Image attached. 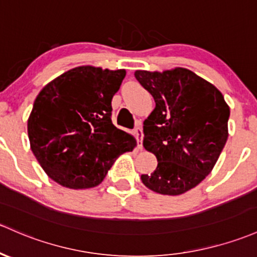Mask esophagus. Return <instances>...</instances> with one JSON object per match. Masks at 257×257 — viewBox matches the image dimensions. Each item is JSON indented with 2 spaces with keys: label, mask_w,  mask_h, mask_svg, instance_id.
Segmentation results:
<instances>
[{
  "label": "esophagus",
  "mask_w": 257,
  "mask_h": 257,
  "mask_svg": "<svg viewBox=\"0 0 257 257\" xmlns=\"http://www.w3.org/2000/svg\"><path fill=\"white\" fill-rule=\"evenodd\" d=\"M134 134H135V136H136L137 146H139L140 150H142V140H143V131H142V128H141L140 126H139V127L135 128Z\"/></svg>",
  "instance_id": "1"
}]
</instances>
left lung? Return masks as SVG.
Returning <instances> with one entry per match:
<instances>
[{
	"mask_svg": "<svg viewBox=\"0 0 257 257\" xmlns=\"http://www.w3.org/2000/svg\"><path fill=\"white\" fill-rule=\"evenodd\" d=\"M156 107L143 122V147L158 165L141 180L152 191L178 196L212 172L228 139L230 110L213 84L183 67L136 71Z\"/></svg>",
	"mask_w": 257,
	"mask_h": 257,
	"instance_id": "1",
	"label": "left lung"
}]
</instances>
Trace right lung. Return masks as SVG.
I'll use <instances>...</instances> for the list:
<instances>
[{
  "label": "right lung",
  "mask_w": 257,
  "mask_h": 257,
  "mask_svg": "<svg viewBox=\"0 0 257 257\" xmlns=\"http://www.w3.org/2000/svg\"><path fill=\"white\" fill-rule=\"evenodd\" d=\"M125 76V70L79 66L38 94L28 118L30 148L61 186H98L117 157L136 147L134 136L111 121L112 96Z\"/></svg>",
  "instance_id": "1"
}]
</instances>
